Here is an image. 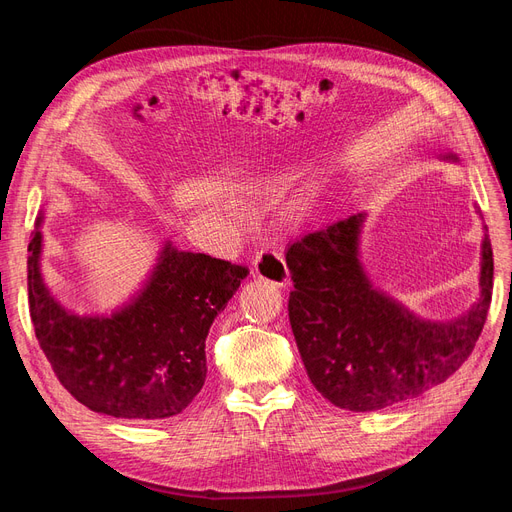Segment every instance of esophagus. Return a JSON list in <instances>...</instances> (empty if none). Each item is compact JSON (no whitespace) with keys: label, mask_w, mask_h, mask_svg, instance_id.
<instances>
[{"label":"esophagus","mask_w":512,"mask_h":512,"mask_svg":"<svg viewBox=\"0 0 512 512\" xmlns=\"http://www.w3.org/2000/svg\"><path fill=\"white\" fill-rule=\"evenodd\" d=\"M254 273L260 280H269L275 286L290 284V273L282 254L273 250H260L254 258Z\"/></svg>","instance_id":"esophagus-1"}]
</instances>
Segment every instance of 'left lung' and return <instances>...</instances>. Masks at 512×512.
<instances>
[{
    "label": "left lung",
    "instance_id": "8db88e82",
    "mask_svg": "<svg viewBox=\"0 0 512 512\" xmlns=\"http://www.w3.org/2000/svg\"><path fill=\"white\" fill-rule=\"evenodd\" d=\"M363 222L365 213L350 215L286 252L294 282L288 316L307 376L331 404L352 412L401 404L453 376L485 327L493 290L485 237L480 297L470 312L451 322L416 318L369 284L359 260Z\"/></svg>",
    "mask_w": 512,
    "mask_h": 512
}]
</instances>
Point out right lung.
Masks as SVG:
<instances>
[{"label":"right lung","mask_w":512,"mask_h":512,"mask_svg":"<svg viewBox=\"0 0 512 512\" xmlns=\"http://www.w3.org/2000/svg\"><path fill=\"white\" fill-rule=\"evenodd\" d=\"M42 218H38L40 224ZM29 314L61 386L83 406L115 418L183 412L207 378L205 339L247 277V267L166 243L138 297L108 318L61 307L40 275L42 232L27 247Z\"/></svg>","instance_id":"right-lung-1"}]
</instances>
